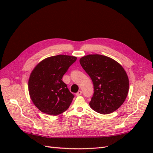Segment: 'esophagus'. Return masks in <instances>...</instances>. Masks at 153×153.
I'll return each mask as SVG.
<instances>
[{"mask_svg": "<svg viewBox=\"0 0 153 153\" xmlns=\"http://www.w3.org/2000/svg\"><path fill=\"white\" fill-rule=\"evenodd\" d=\"M82 94V91H78L76 93V96H80Z\"/></svg>", "mask_w": 153, "mask_h": 153, "instance_id": "34e87169", "label": "esophagus"}]
</instances>
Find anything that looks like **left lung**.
I'll return each mask as SVG.
<instances>
[{"label": "left lung", "instance_id": "left-lung-1", "mask_svg": "<svg viewBox=\"0 0 153 153\" xmlns=\"http://www.w3.org/2000/svg\"><path fill=\"white\" fill-rule=\"evenodd\" d=\"M80 63L93 83L91 108L101 114L117 110L129 91V79L123 67L113 59L99 54L82 57Z\"/></svg>", "mask_w": 153, "mask_h": 153}]
</instances>
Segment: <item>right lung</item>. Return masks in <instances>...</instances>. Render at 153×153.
<instances>
[{
    "mask_svg": "<svg viewBox=\"0 0 153 153\" xmlns=\"http://www.w3.org/2000/svg\"><path fill=\"white\" fill-rule=\"evenodd\" d=\"M76 57L66 55L49 57L39 62L29 79L30 99L41 112L50 115L63 113L71 105L74 95L62 80Z\"/></svg>",
    "mask_w": 153,
    "mask_h": 153,
    "instance_id": "1",
    "label": "right lung"
}]
</instances>
